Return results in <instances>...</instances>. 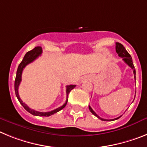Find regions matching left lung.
Returning <instances> with one entry per match:
<instances>
[{"label": "left lung", "instance_id": "1", "mask_svg": "<svg viewBox=\"0 0 147 147\" xmlns=\"http://www.w3.org/2000/svg\"><path fill=\"white\" fill-rule=\"evenodd\" d=\"M115 49H116V52L118 54V56L119 57H121V58H123V61H124L125 63H127V65H128L129 67H131V68L132 69V70H133V74H134V78H135V74H136V72H135V66H134V64H133V62H132V57H131V55H130L129 54V52H127V50H126V49H125V47H123L121 43H115ZM89 111L92 113L94 115H95L97 117V118H98L99 119L102 120V121H115V120H117L118 119V118H120L122 115H121L120 117H118V118H115V119H111V120H107V119H104V118H101L100 117H99V116L98 115L95 113L94 111H93V109H92L91 107L90 106H89Z\"/></svg>", "mask_w": 147, "mask_h": 147}]
</instances>
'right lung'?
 Returning a JSON list of instances; mask_svg holds the SVG:
<instances>
[{"label": "right lung", "instance_id": "1", "mask_svg": "<svg viewBox=\"0 0 147 147\" xmlns=\"http://www.w3.org/2000/svg\"><path fill=\"white\" fill-rule=\"evenodd\" d=\"M42 53V48L40 47H35L32 50L29 51L28 52H26V54L25 55V56L24 57V59L21 61V63L19 64L18 67L17 73H16V78H15V95L16 97L18 99L19 102L20 103V104L24 107V108L26 109L27 112H29V113H31L33 115L36 116H45V117H48V116H50L52 115L55 114L56 112H59L60 110H61L62 109H63L65 107H66V104H67V100H68V95L69 93L70 92V91L72 90V89L75 87V85H68L66 86V100L65 102V104L63 106L58 107L57 109H54V110L51 111V112H38V111H35L32 109H30L27 105H26L25 103L22 101V100L20 99V97H19L18 94V87L19 85H20V83L21 81V75H22V72L24 69L25 68V66L26 65H28L29 63H32V61H35L37 58H38L39 56L41 55Z\"/></svg>", "mask_w": 147, "mask_h": 147}]
</instances>
